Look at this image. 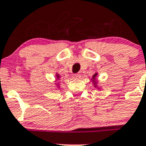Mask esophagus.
Returning a JSON list of instances; mask_svg holds the SVG:
<instances>
[{
  "instance_id": "obj_1",
  "label": "esophagus",
  "mask_w": 146,
  "mask_h": 146,
  "mask_svg": "<svg viewBox=\"0 0 146 146\" xmlns=\"http://www.w3.org/2000/svg\"><path fill=\"white\" fill-rule=\"evenodd\" d=\"M80 77H81L80 74H75L73 75V77H74V79H78V78H80Z\"/></svg>"
}]
</instances>
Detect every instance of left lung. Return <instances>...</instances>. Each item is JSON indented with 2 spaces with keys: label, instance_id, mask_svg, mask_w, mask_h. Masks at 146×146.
<instances>
[{
  "label": "left lung",
  "instance_id": "8db88e82",
  "mask_svg": "<svg viewBox=\"0 0 146 146\" xmlns=\"http://www.w3.org/2000/svg\"><path fill=\"white\" fill-rule=\"evenodd\" d=\"M97 73H95V74L93 75V77L92 79H91V80L93 81V82H94V84L95 85V87H96V76H97Z\"/></svg>",
  "mask_w": 146,
  "mask_h": 146
}]
</instances>
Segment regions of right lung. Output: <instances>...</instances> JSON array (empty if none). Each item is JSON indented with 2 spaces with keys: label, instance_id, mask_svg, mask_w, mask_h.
Wrapping results in <instances>:
<instances>
[{
  "label": "right lung",
  "instance_id": "1",
  "mask_svg": "<svg viewBox=\"0 0 146 146\" xmlns=\"http://www.w3.org/2000/svg\"><path fill=\"white\" fill-rule=\"evenodd\" d=\"M55 76H56V80H60V75H59L58 74H57ZM57 84H58V82H57Z\"/></svg>",
  "mask_w": 146,
  "mask_h": 146
}]
</instances>
